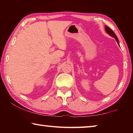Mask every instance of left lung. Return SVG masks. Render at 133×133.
Wrapping results in <instances>:
<instances>
[{"mask_svg":"<svg viewBox=\"0 0 133 133\" xmlns=\"http://www.w3.org/2000/svg\"><path fill=\"white\" fill-rule=\"evenodd\" d=\"M105 31H106V32H107V33H108V34H109L110 36H111L112 37L115 38L116 40V41H117V42L118 44L119 45L118 39V38H117V36L116 35L115 33H114V31H112V30H111V29H110V28H109V27L106 26H105ZM119 46H120V45H119Z\"/></svg>","mask_w":133,"mask_h":133,"instance_id":"8db88e82","label":"left lung"}]
</instances>
